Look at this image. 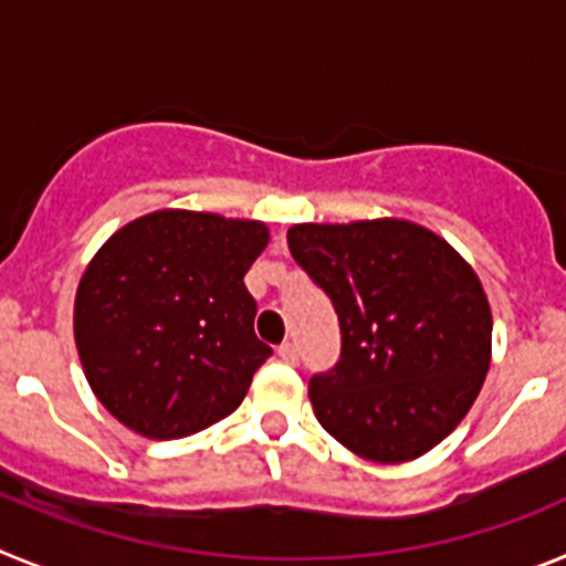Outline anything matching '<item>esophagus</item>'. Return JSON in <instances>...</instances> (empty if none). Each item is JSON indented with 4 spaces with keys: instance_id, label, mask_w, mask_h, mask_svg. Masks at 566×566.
I'll use <instances>...</instances> for the list:
<instances>
[{
    "instance_id": "obj_1",
    "label": "esophagus",
    "mask_w": 566,
    "mask_h": 566,
    "mask_svg": "<svg viewBox=\"0 0 566 566\" xmlns=\"http://www.w3.org/2000/svg\"><path fill=\"white\" fill-rule=\"evenodd\" d=\"M277 357L283 359V363L294 365V363H297V345H294V343H283L277 348Z\"/></svg>"
}]
</instances>
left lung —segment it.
<instances>
[{
  "label": "left lung",
  "mask_w": 566,
  "mask_h": 566,
  "mask_svg": "<svg viewBox=\"0 0 566 566\" xmlns=\"http://www.w3.org/2000/svg\"><path fill=\"white\" fill-rule=\"evenodd\" d=\"M286 238L339 319L337 365L308 382L319 424L382 464L437 448L490 368L493 317L476 272L448 240L397 218L297 223Z\"/></svg>",
  "instance_id": "left-lung-1"
}]
</instances>
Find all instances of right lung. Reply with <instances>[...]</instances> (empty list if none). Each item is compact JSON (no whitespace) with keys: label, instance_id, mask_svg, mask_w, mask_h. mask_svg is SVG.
I'll return each mask as SVG.
<instances>
[{"label":"right lung","instance_id":"1","mask_svg":"<svg viewBox=\"0 0 566 566\" xmlns=\"http://www.w3.org/2000/svg\"><path fill=\"white\" fill-rule=\"evenodd\" d=\"M260 221L161 209L90 260L73 334L98 402L149 439L198 433L243 402L272 348L254 334L243 274L266 249Z\"/></svg>","mask_w":566,"mask_h":566}]
</instances>
